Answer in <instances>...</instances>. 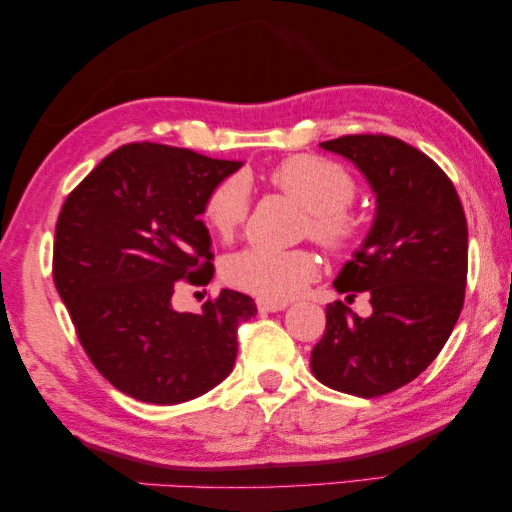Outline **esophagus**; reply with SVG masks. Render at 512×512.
I'll use <instances>...</instances> for the list:
<instances>
[{"label": "esophagus", "mask_w": 512, "mask_h": 512, "mask_svg": "<svg viewBox=\"0 0 512 512\" xmlns=\"http://www.w3.org/2000/svg\"><path fill=\"white\" fill-rule=\"evenodd\" d=\"M258 311L261 313H274V311H283L288 306V302H277V300H258L256 302Z\"/></svg>", "instance_id": "1"}]
</instances>
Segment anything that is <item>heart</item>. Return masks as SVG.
<instances>
[{"label":"heart","mask_w":512,"mask_h":512,"mask_svg":"<svg viewBox=\"0 0 512 512\" xmlns=\"http://www.w3.org/2000/svg\"><path fill=\"white\" fill-rule=\"evenodd\" d=\"M270 183L306 210V231L332 254H345L361 238V226L348 208L355 199V180L341 164L318 155H293L270 171ZM249 212V190L240 176L224 178L203 203V219L219 240H231ZM233 288L263 300H288L318 274V258L306 249L272 251L249 247L222 263Z\"/></svg>","instance_id":"obj_1"}]
</instances>
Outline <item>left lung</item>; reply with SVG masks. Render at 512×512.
Here are the masks:
<instances>
[{
	"instance_id": "1",
	"label": "left lung",
	"mask_w": 512,
	"mask_h": 512,
	"mask_svg": "<svg viewBox=\"0 0 512 512\" xmlns=\"http://www.w3.org/2000/svg\"><path fill=\"white\" fill-rule=\"evenodd\" d=\"M320 148L350 160L375 194V217L334 279L338 293L371 295L361 318L327 304L311 371L359 398L396 391L439 355L460 318L467 286V219L458 192L428 155L396 137L348 135Z\"/></svg>"
}]
</instances>
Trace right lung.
<instances>
[{"label":"right lung","instance_id":"right-lung-1","mask_svg":"<svg viewBox=\"0 0 512 512\" xmlns=\"http://www.w3.org/2000/svg\"><path fill=\"white\" fill-rule=\"evenodd\" d=\"M242 162L190 148L128 144L68 194L54 231V286L82 348L105 380L153 405L217 387L238 355L235 329L256 316L224 288L199 313L171 306L176 281L212 279L203 203Z\"/></svg>","mask_w":512,"mask_h":512}]
</instances>
